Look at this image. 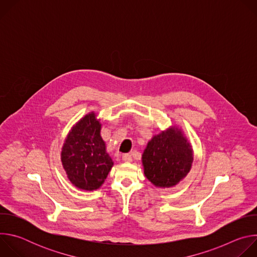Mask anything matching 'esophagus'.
<instances>
[{
    "label": "esophagus",
    "instance_id": "esophagus-1",
    "mask_svg": "<svg viewBox=\"0 0 257 257\" xmlns=\"http://www.w3.org/2000/svg\"><path fill=\"white\" fill-rule=\"evenodd\" d=\"M122 159H123V161H124V162H126V163H130V162H132V156H131V155H129V154H125V155H123Z\"/></svg>",
    "mask_w": 257,
    "mask_h": 257
}]
</instances>
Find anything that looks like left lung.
<instances>
[{
  "label": "left lung",
  "instance_id": "8db88e82",
  "mask_svg": "<svg viewBox=\"0 0 257 257\" xmlns=\"http://www.w3.org/2000/svg\"><path fill=\"white\" fill-rule=\"evenodd\" d=\"M192 162L190 143L175 127L154 136L142 155L145 177L161 188L177 185L189 173Z\"/></svg>",
  "mask_w": 257,
  "mask_h": 257
}]
</instances>
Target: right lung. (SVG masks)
<instances>
[{
    "label": "right lung",
    "instance_id": "add662e5",
    "mask_svg": "<svg viewBox=\"0 0 257 257\" xmlns=\"http://www.w3.org/2000/svg\"><path fill=\"white\" fill-rule=\"evenodd\" d=\"M100 126L94 113L86 115L72 128L63 145V167L72 184L79 189L99 188L114 165L105 152Z\"/></svg>",
    "mask_w": 257,
    "mask_h": 257
}]
</instances>
